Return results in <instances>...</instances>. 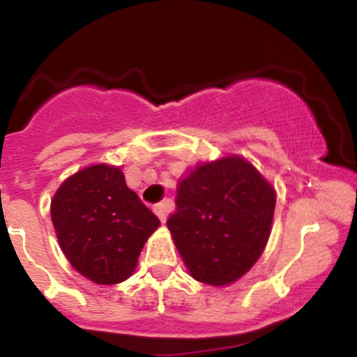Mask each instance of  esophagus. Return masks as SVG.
Returning <instances> with one entry per match:
<instances>
[{
	"instance_id": "obj_1",
	"label": "esophagus",
	"mask_w": 357,
	"mask_h": 357,
	"mask_svg": "<svg viewBox=\"0 0 357 357\" xmlns=\"http://www.w3.org/2000/svg\"><path fill=\"white\" fill-rule=\"evenodd\" d=\"M154 213H155V215H158V218L161 220V223H165L166 218H167V206H166V204L165 203L155 204Z\"/></svg>"
}]
</instances>
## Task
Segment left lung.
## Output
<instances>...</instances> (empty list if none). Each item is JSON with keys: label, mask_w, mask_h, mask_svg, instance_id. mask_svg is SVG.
Returning a JSON list of instances; mask_svg holds the SVG:
<instances>
[{"label": "left lung", "mask_w": 357, "mask_h": 357, "mask_svg": "<svg viewBox=\"0 0 357 357\" xmlns=\"http://www.w3.org/2000/svg\"><path fill=\"white\" fill-rule=\"evenodd\" d=\"M277 195L243 155L203 162L179 179L171 236L195 280L225 287L264 253Z\"/></svg>", "instance_id": "left-lung-1"}]
</instances>
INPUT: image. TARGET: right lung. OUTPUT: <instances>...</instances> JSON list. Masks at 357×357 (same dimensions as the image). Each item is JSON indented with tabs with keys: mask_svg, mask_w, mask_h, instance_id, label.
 I'll return each mask as SVG.
<instances>
[{
	"mask_svg": "<svg viewBox=\"0 0 357 357\" xmlns=\"http://www.w3.org/2000/svg\"><path fill=\"white\" fill-rule=\"evenodd\" d=\"M50 215L63 255L99 285L132 275L142 247L161 225L127 188L121 167L104 162L65 179L53 195Z\"/></svg>",
	"mask_w": 357,
	"mask_h": 357,
	"instance_id": "right-lung-1",
	"label": "right lung"
}]
</instances>
